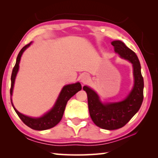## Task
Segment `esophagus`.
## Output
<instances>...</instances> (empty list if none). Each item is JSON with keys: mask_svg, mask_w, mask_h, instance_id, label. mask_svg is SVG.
I'll list each match as a JSON object with an SVG mask.
<instances>
[{"mask_svg": "<svg viewBox=\"0 0 158 158\" xmlns=\"http://www.w3.org/2000/svg\"><path fill=\"white\" fill-rule=\"evenodd\" d=\"M89 81H90V77L89 74H82L81 77V81L83 83V84H87Z\"/></svg>", "mask_w": 158, "mask_h": 158, "instance_id": "34e87169", "label": "esophagus"}]
</instances>
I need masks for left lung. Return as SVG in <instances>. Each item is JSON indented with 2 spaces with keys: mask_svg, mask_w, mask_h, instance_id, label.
Instances as JSON below:
<instances>
[{
  "mask_svg": "<svg viewBox=\"0 0 158 158\" xmlns=\"http://www.w3.org/2000/svg\"><path fill=\"white\" fill-rule=\"evenodd\" d=\"M111 44L114 47L115 52L133 65L135 85L132 91L124 100L119 102L102 104L94 90L85 85L83 87L87 93L92 121L99 127L109 130L125 126L139 111L143 100L144 85L140 62L136 53L121 41H113Z\"/></svg>",
  "mask_w": 158,
  "mask_h": 158,
  "instance_id": "left-lung-1",
  "label": "left lung"
}]
</instances>
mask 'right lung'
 Here are the masks:
<instances>
[{
  "instance_id": "right-lung-1",
  "label": "right lung",
  "mask_w": 158,
  "mask_h": 158,
  "mask_svg": "<svg viewBox=\"0 0 158 158\" xmlns=\"http://www.w3.org/2000/svg\"><path fill=\"white\" fill-rule=\"evenodd\" d=\"M30 44L31 43L25 45L21 49L17 56V61H16L15 65L12 69L11 76V88H10V95H12V90L13 87H14L15 77L17 76V72L19 70V64L20 62L21 56L26 48L30 46ZM81 90V85L79 82L76 83V84L65 85L62 90H61L59 97H58L54 106L48 113L44 114L43 116L38 118H33L26 116L25 115L19 113L15 108L14 105H13L12 102V99L11 103L16 113L17 114L19 117L20 118V119L23 121V123L26 124L29 127H31V129L35 130H45L54 127L55 125H56L60 121V120L63 116L64 111H65L68 101L73 95H75L77 92Z\"/></svg>"
}]
</instances>
